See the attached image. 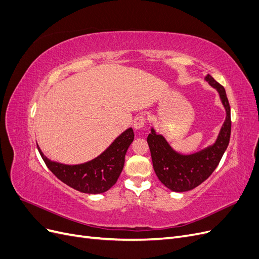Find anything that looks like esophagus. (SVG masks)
Segmentation results:
<instances>
[{"label": "esophagus", "instance_id": "obj_1", "mask_svg": "<svg viewBox=\"0 0 259 259\" xmlns=\"http://www.w3.org/2000/svg\"><path fill=\"white\" fill-rule=\"evenodd\" d=\"M146 124V117L144 115H138L136 116L134 121H133V127H134L135 131H138L140 128H143Z\"/></svg>", "mask_w": 259, "mask_h": 259}]
</instances>
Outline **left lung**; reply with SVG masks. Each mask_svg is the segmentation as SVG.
<instances>
[{
	"label": "left lung",
	"instance_id": "1",
	"mask_svg": "<svg viewBox=\"0 0 259 259\" xmlns=\"http://www.w3.org/2000/svg\"><path fill=\"white\" fill-rule=\"evenodd\" d=\"M204 80L215 89L226 111V119L215 142L197 152L183 154L173 149L162 134L151 127L147 143L151 152L153 169L160 182L175 192L194 189L207 179L217 167L229 144L231 132L230 106L223 86L207 74Z\"/></svg>",
	"mask_w": 259,
	"mask_h": 259
}]
</instances>
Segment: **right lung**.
<instances>
[{
    "label": "right lung",
    "mask_w": 259,
    "mask_h": 259,
    "mask_svg": "<svg viewBox=\"0 0 259 259\" xmlns=\"http://www.w3.org/2000/svg\"><path fill=\"white\" fill-rule=\"evenodd\" d=\"M134 140L132 127L125 130L95 159L80 164H64L50 160L37 146L46 166L62 183L73 189L91 194L104 193L116 183L124 166L125 154Z\"/></svg>",
    "instance_id": "obj_1"
}]
</instances>
